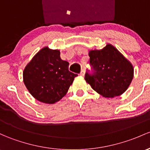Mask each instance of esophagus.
<instances>
[{
    "label": "esophagus",
    "mask_w": 150,
    "mask_h": 150,
    "mask_svg": "<svg viewBox=\"0 0 150 150\" xmlns=\"http://www.w3.org/2000/svg\"><path fill=\"white\" fill-rule=\"evenodd\" d=\"M84 74H85V71H84V70L83 69V70H81V72H80V75H81V76H83Z\"/></svg>",
    "instance_id": "obj_1"
}]
</instances>
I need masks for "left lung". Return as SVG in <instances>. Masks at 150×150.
Instances as JSON below:
<instances>
[{"mask_svg":"<svg viewBox=\"0 0 150 150\" xmlns=\"http://www.w3.org/2000/svg\"><path fill=\"white\" fill-rule=\"evenodd\" d=\"M92 74L86 72L85 80L105 98L120 96L129 86L134 76L132 64L111 44L88 52Z\"/></svg>","mask_w":150,"mask_h":150,"instance_id":"obj_1","label":"left lung"}]
</instances>
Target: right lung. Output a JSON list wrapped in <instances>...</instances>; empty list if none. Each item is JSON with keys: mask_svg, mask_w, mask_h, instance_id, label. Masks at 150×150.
I'll use <instances>...</instances> for the list:
<instances>
[{"mask_svg": "<svg viewBox=\"0 0 150 150\" xmlns=\"http://www.w3.org/2000/svg\"><path fill=\"white\" fill-rule=\"evenodd\" d=\"M69 65L61 59L59 50L43 48L24 69V84L38 101L54 104L67 94L78 76L69 71Z\"/></svg>", "mask_w": 150, "mask_h": 150, "instance_id": "right-lung-1", "label": "right lung"}]
</instances>
